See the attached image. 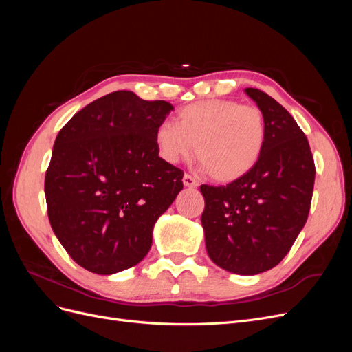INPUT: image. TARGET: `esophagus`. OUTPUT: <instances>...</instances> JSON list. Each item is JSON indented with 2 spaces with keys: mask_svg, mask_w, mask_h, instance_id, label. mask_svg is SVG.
Here are the masks:
<instances>
[{
  "mask_svg": "<svg viewBox=\"0 0 352 352\" xmlns=\"http://www.w3.org/2000/svg\"><path fill=\"white\" fill-rule=\"evenodd\" d=\"M184 185H185L186 188H197V186H198V182H197L195 177H192L190 175H185V176H184Z\"/></svg>",
  "mask_w": 352,
  "mask_h": 352,
  "instance_id": "1",
  "label": "esophagus"
}]
</instances>
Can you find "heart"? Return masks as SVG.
<instances>
[{
	"label": "heart",
	"mask_w": 352,
	"mask_h": 352,
	"mask_svg": "<svg viewBox=\"0 0 352 352\" xmlns=\"http://www.w3.org/2000/svg\"><path fill=\"white\" fill-rule=\"evenodd\" d=\"M267 123L251 104L232 100L198 101L182 109L177 123L157 127L155 142L168 163L194 153L207 175L217 182H233L250 173L263 154Z\"/></svg>",
	"instance_id": "heart-1"
}]
</instances>
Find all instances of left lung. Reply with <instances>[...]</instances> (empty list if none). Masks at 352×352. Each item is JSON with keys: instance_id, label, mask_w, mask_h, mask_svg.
Returning <instances> with one entry per match:
<instances>
[{"instance_id": "left-lung-1", "label": "left lung", "mask_w": 352, "mask_h": 352, "mask_svg": "<svg viewBox=\"0 0 352 352\" xmlns=\"http://www.w3.org/2000/svg\"><path fill=\"white\" fill-rule=\"evenodd\" d=\"M267 123L264 150L250 173L226 186L201 185L210 258L236 274H258L289 252L310 212L316 167L307 136L265 92L247 88Z\"/></svg>"}]
</instances>
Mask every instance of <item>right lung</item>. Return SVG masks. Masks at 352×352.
I'll use <instances>...</instances> for the list:
<instances>
[{
    "label": "right lung",
    "instance_id": "add662e5",
    "mask_svg": "<svg viewBox=\"0 0 352 352\" xmlns=\"http://www.w3.org/2000/svg\"><path fill=\"white\" fill-rule=\"evenodd\" d=\"M173 105L116 91L58 132L45 173L51 228L83 269L113 274L148 254L157 219L184 189V172L158 157L155 131Z\"/></svg>",
    "mask_w": 352,
    "mask_h": 352
}]
</instances>
